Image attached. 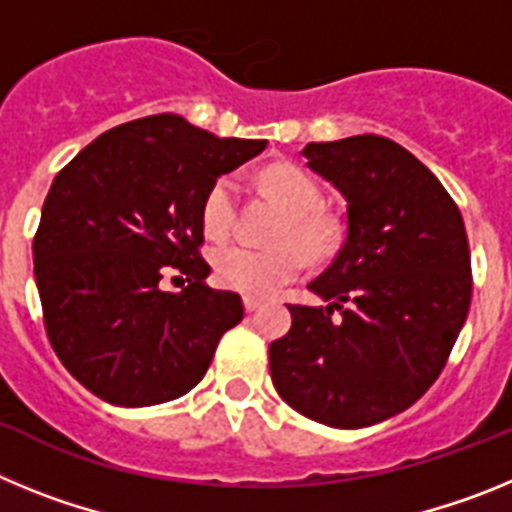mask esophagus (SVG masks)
Masks as SVG:
<instances>
[{
  "label": "esophagus",
  "mask_w": 512,
  "mask_h": 512,
  "mask_svg": "<svg viewBox=\"0 0 512 512\" xmlns=\"http://www.w3.org/2000/svg\"><path fill=\"white\" fill-rule=\"evenodd\" d=\"M243 307H246V312L259 310V307H261V300H256V297H243Z\"/></svg>",
  "instance_id": "34e87169"
}]
</instances>
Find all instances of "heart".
Instances as JSON below:
<instances>
[{"label": "heart", "instance_id": "heart-1", "mask_svg": "<svg viewBox=\"0 0 512 512\" xmlns=\"http://www.w3.org/2000/svg\"><path fill=\"white\" fill-rule=\"evenodd\" d=\"M261 184L289 210L279 230L277 248L228 243L215 251V277L225 289L248 297H269L289 284L310 259H325L338 248L341 225L323 212V189L295 164H274L261 171ZM238 187L233 176H220L202 200V225L212 238H225L235 228Z\"/></svg>", "mask_w": 512, "mask_h": 512}]
</instances>
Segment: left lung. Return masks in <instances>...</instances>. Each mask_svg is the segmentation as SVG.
<instances>
[{
    "mask_svg": "<svg viewBox=\"0 0 512 512\" xmlns=\"http://www.w3.org/2000/svg\"><path fill=\"white\" fill-rule=\"evenodd\" d=\"M302 156L346 197V241L307 284L328 307L289 305L292 328L269 346L271 382L305 418L366 428L408 410L446 366L472 302L467 230L395 140L307 143Z\"/></svg>",
    "mask_w": 512,
    "mask_h": 512,
    "instance_id": "8db88e82",
    "label": "left lung"
}]
</instances>
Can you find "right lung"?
<instances>
[{
	"instance_id": "obj_1",
	"label": "right lung",
	"mask_w": 512,
	"mask_h": 512,
	"mask_svg": "<svg viewBox=\"0 0 512 512\" xmlns=\"http://www.w3.org/2000/svg\"><path fill=\"white\" fill-rule=\"evenodd\" d=\"M264 148L164 112L107 130L58 171L33 241L35 284L53 351L92 395L146 408L205 377L243 302L205 284L202 200ZM169 270L188 277L182 293L160 289Z\"/></svg>"
}]
</instances>
